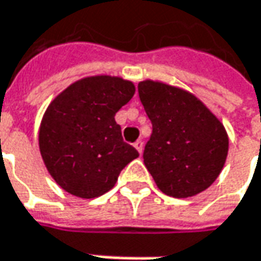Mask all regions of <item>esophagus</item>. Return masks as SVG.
I'll list each match as a JSON object with an SVG mask.
<instances>
[{"mask_svg":"<svg viewBox=\"0 0 261 261\" xmlns=\"http://www.w3.org/2000/svg\"><path fill=\"white\" fill-rule=\"evenodd\" d=\"M134 146H135V148H136V151L139 152V153H142V151H143V142H142V141H141V139H139V141H136V142L134 143Z\"/></svg>","mask_w":261,"mask_h":261,"instance_id":"obj_1","label":"esophagus"}]
</instances>
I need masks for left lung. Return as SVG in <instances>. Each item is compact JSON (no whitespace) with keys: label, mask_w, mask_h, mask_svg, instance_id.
<instances>
[{"label":"left lung","mask_w":261,"mask_h":261,"mask_svg":"<svg viewBox=\"0 0 261 261\" xmlns=\"http://www.w3.org/2000/svg\"><path fill=\"white\" fill-rule=\"evenodd\" d=\"M138 93L152 123L143 162L159 190L175 198L207 190L228 152L223 123L182 89L145 80L138 85Z\"/></svg>","instance_id":"obj_1"}]
</instances>
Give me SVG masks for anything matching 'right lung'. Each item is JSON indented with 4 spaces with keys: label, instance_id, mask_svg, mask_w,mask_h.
Wrapping results in <instances>:
<instances>
[{
    "label": "right lung",
    "instance_id": "add662e5",
    "mask_svg": "<svg viewBox=\"0 0 261 261\" xmlns=\"http://www.w3.org/2000/svg\"><path fill=\"white\" fill-rule=\"evenodd\" d=\"M135 94L120 77L93 76L61 92L40 126V152L50 175L80 198L100 197L115 187L120 171L139 156L123 142L115 115Z\"/></svg>",
    "mask_w": 261,
    "mask_h": 261
}]
</instances>
